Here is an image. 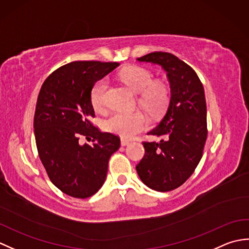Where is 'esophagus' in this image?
<instances>
[{"label": "esophagus", "mask_w": 249, "mask_h": 249, "mask_svg": "<svg viewBox=\"0 0 249 249\" xmlns=\"http://www.w3.org/2000/svg\"><path fill=\"white\" fill-rule=\"evenodd\" d=\"M130 143V141L129 140H126V139H124V138H122L121 139V144L123 145V146H125V145H128Z\"/></svg>", "instance_id": "obj_1"}]
</instances>
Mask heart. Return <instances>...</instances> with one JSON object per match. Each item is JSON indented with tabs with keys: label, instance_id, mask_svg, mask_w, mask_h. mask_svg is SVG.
Instances as JSON below:
<instances>
[{
	"label": "heart",
	"instance_id": "b5f03b06",
	"mask_svg": "<svg viewBox=\"0 0 249 249\" xmlns=\"http://www.w3.org/2000/svg\"><path fill=\"white\" fill-rule=\"evenodd\" d=\"M119 77L126 86L134 92L140 94L139 103L147 112L155 114L166 107L169 98L168 89L165 84L154 82L152 73L140 66H128L122 70ZM108 82L106 79L98 80L94 84L91 92V103L93 108L97 111L105 107V94L107 91ZM106 128L124 138H133L140 131L144 130L149 121L146 116L137 112H122L118 111L111 114L105 122Z\"/></svg>",
	"mask_w": 249,
	"mask_h": 249
}]
</instances>
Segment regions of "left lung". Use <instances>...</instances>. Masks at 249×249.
<instances>
[{
  "label": "left lung",
  "mask_w": 249,
  "mask_h": 249,
  "mask_svg": "<svg viewBox=\"0 0 249 249\" xmlns=\"http://www.w3.org/2000/svg\"><path fill=\"white\" fill-rule=\"evenodd\" d=\"M137 61L161 66L170 83L166 113L149 133L165 139L143 142L144 156L136 167L147 187L169 192L192 176L202 157L208 136L204 89L193 68L168 52H152Z\"/></svg>",
  "instance_id": "1"
}]
</instances>
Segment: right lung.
<instances>
[{"label": "right lung", "instance_id": "add662e5", "mask_svg": "<svg viewBox=\"0 0 249 249\" xmlns=\"http://www.w3.org/2000/svg\"><path fill=\"white\" fill-rule=\"evenodd\" d=\"M119 65L68 63L52 72L39 91L34 115L37 151L51 182L71 197L84 199L98 192L109 158L120 147L118 136L102 133L89 122L95 116L91 103L95 82ZM81 135L92 136L94 144H79Z\"/></svg>", "mask_w": 249, "mask_h": 249}]
</instances>
